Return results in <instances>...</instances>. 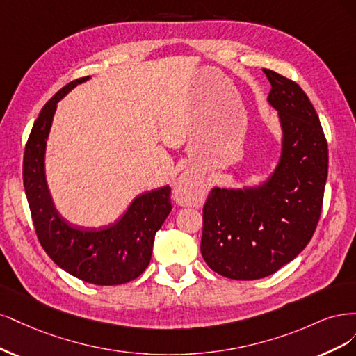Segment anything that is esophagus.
Listing matches in <instances>:
<instances>
[{
	"instance_id": "obj_1",
	"label": "esophagus",
	"mask_w": 356,
	"mask_h": 356,
	"mask_svg": "<svg viewBox=\"0 0 356 356\" xmlns=\"http://www.w3.org/2000/svg\"><path fill=\"white\" fill-rule=\"evenodd\" d=\"M197 186H198L197 179H195L192 175H189V173L181 175L179 177L177 183L175 185V197H176V200L177 201L183 200V198H185L186 193H189L191 191H193Z\"/></svg>"
}]
</instances>
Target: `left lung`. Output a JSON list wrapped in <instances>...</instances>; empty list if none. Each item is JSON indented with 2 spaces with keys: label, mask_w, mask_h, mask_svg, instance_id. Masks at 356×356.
<instances>
[{
  "label": "left lung",
  "mask_w": 356,
  "mask_h": 356,
  "mask_svg": "<svg viewBox=\"0 0 356 356\" xmlns=\"http://www.w3.org/2000/svg\"><path fill=\"white\" fill-rule=\"evenodd\" d=\"M282 129L280 163L256 188H213L202 209L201 253L222 277L251 281L290 263L311 241L323 209L328 147L299 84L263 70Z\"/></svg>",
  "instance_id": "8db88e82"
}]
</instances>
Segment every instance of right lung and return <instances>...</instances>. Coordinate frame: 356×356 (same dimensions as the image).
Returning <instances> with one entry per match:
<instances>
[{
    "mask_svg": "<svg viewBox=\"0 0 356 356\" xmlns=\"http://www.w3.org/2000/svg\"><path fill=\"white\" fill-rule=\"evenodd\" d=\"M88 78L66 84L41 109L25 146L24 185L38 241L56 265L90 284L118 285L136 280L151 261L155 234L171 211V189L139 195L115 225L103 229L71 225L57 213L45 180V146L57 102Z\"/></svg>",
    "mask_w": 356,
    "mask_h": 356,
    "instance_id": "right-lung-1",
    "label": "right lung"
}]
</instances>
